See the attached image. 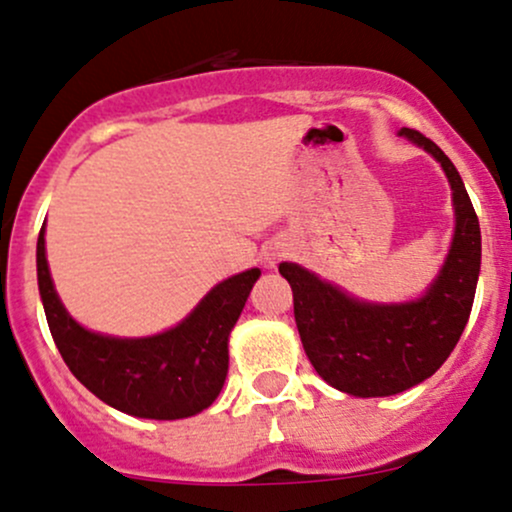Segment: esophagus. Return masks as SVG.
Listing matches in <instances>:
<instances>
[{
  "mask_svg": "<svg viewBox=\"0 0 512 512\" xmlns=\"http://www.w3.org/2000/svg\"><path fill=\"white\" fill-rule=\"evenodd\" d=\"M275 258H278V254H266V256H263V266L273 268L275 266Z\"/></svg>",
  "mask_w": 512,
  "mask_h": 512,
  "instance_id": "1",
  "label": "esophagus"
}]
</instances>
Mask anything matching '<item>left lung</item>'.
I'll return each mask as SVG.
<instances>
[{"label":"left lung","mask_w":512,"mask_h":512,"mask_svg":"<svg viewBox=\"0 0 512 512\" xmlns=\"http://www.w3.org/2000/svg\"><path fill=\"white\" fill-rule=\"evenodd\" d=\"M401 135L438 159L455 198V239L426 297L409 304L358 302L295 263H280L309 363L321 380L353 396L399 394L435 375L467 326L479 280L481 229L462 176L426 135L411 128Z\"/></svg>","instance_id":"obj_1"}]
</instances>
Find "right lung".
Returning a JSON list of instances; mask_svg holds the SVG:
<instances>
[{
	"label": "right lung",
	"mask_w": 512,
	"mask_h": 512,
	"mask_svg": "<svg viewBox=\"0 0 512 512\" xmlns=\"http://www.w3.org/2000/svg\"><path fill=\"white\" fill-rule=\"evenodd\" d=\"M45 227L38 234V290L62 360L91 394L137 418L176 421L208 409L227 377V338L261 271L234 275L205 295L174 329L149 338H111L82 329L50 280Z\"/></svg>",
	"instance_id": "add662e5"
}]
</instances>
